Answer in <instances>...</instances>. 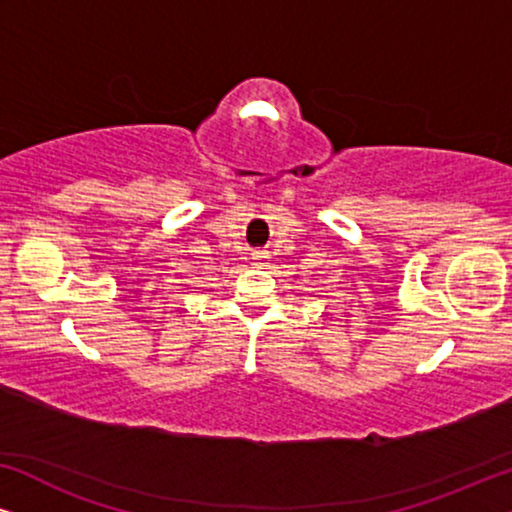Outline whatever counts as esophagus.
<instances>
[{
	"mask_svg": "<svg viewBox=\"0 0 512 512\" xmlns=\"http://www.w3.org/2000/svg\"><path fill=\"white\" fill-rule=\"evenodd\" d=\"M254 258H256L258 263H265V261H268V254H265V251H256Z\"/></svg>",
	"mask_w": 512,
	"mask_h": 512,
	"instance_id": "1",
	"label": "esophagus"
}]
</instances>
